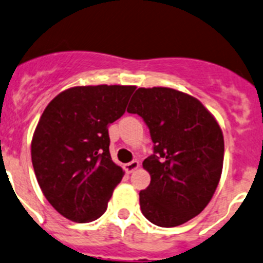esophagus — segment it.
I'll use <instances>...</instances> for the list:
<instances>
[{
	"mask_svg": "<svg viewBox=\"0 0 263 263\" xmlns=\"http://www.w3.org/2000/svg\"><path fill=\"white\" fill-rule=\"evenodd\" d=\"M139 167H140V163L137 162V160H132V162L127 163V164L124 165V170H126L127 173H132L135 172Z\"/></svg>",
	"mask_w": 263,
	"mask_h": 263,
	"instance_id": "1",
	"label": "esophagus"
}]
</instances>
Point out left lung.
I'll return each instance as SVG.
<instances>
[{
  "label": "left lung",
  "mask_w": 263,
  "mask_h": 263,
  "mask_svg": "<svg viewBox=\"0 0 263 263\" xmlns=\"http://www.w3.org/2000/svg\"><path fill=\"white\" fill-rule=\"evenodd\" d=\"M128 113L150 129L154 154L142 167L150 185L140 191V208L160 228H175L199 215L212 199L223 165V135L198 99L170 87H140Z\"/></svg>",
  "instance_id": "left-lung-1"
}]
</instances>
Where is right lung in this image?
<instances>
[{
    "mask_svg": "<svg viewBox=\"0 0 263 263\" xmlns=\"http://www.w3.org/2000/svg\"><path fill=\"white\" fill-rule=\"evenodd\" d=\"M135 86H77L43 110L30 144L38 185L73 222H91L108 207L124 176L109 153V124L123 116Z\"/></svg>",
    "mask_w": 263,
    "mask_h": 263,
    "instance_id": "add662e5",
    "label": "right lung"
}]
</instances>
